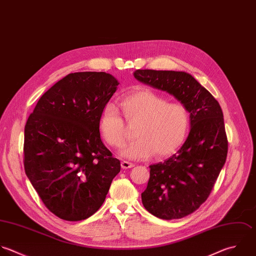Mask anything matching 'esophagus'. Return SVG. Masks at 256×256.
<instances>
[{
  "label": "esophagus",
  "instance_id": "esophagus-1",
  "mask_svg": "<svg viewBox=\"0 0 256 256\" xmlns=\"http://www.w3.org/2000/svg\"><path fill=\"white\" fill-rule=\"evenodd\" d=\"M132 166H134V164H132V162H126V160H124V162H122V168L124 170H126V168H132Z\"/></svg>",
  "mask_w": 256,
  "mask_h": 256
}]
</instances>
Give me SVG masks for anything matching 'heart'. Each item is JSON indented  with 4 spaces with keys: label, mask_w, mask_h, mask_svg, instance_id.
Segmentation results:
<instances>
[{
    "label": "heart",
    "mask_w": 256,
    "mask_h": 256,
    "mask_svg": "<svg viewBox=\"0 0 256 256\" xmlns=\"http://www.w3.org/2000/svg\"><path fill=\"white\" fill-rule=\"evenodd\" d=\"M122 114L128 124L138 122L134 142L120 154L130 160H146L154 152L158 156L174 154L184 142L188 130L186 106L168 100L148 88L122 96L120 100ZM98 128L102 138L112 148L126 142V124L116 108L106 104L100 112Z\"/></svg>",
    "instance_id": "obj_1"
}]
</instances>
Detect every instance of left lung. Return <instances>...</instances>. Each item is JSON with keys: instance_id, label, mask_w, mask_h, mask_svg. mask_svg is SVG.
<instances>
[{"instance_id": "8db88e82", "label": "left lung", "mask_w": 256, "mask_h": 256, "mask_svg": "<svg viewBox=\"0 0 256 256\" xmlns=\"http://www.w3.org/2000/svg\"><path fill=\"white\" fill-rule=\"evenodd\" d=\"M134 78L172 94L190 118V132L178 154L150 166V180L142 194L144 208L166 220L182 218L208 198L224 168L228 142L218 102L192 74L176 70H136Z\"/></svg>"}]
</instances>
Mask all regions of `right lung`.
Listing matches in <instances>:
<instances>
[{"mask_svg": "<svg viewBox=\"0 0 256 256\" xmlns=\"http://www.w3.org/2000/svg\"><path fill=\"white\" fill-rule=\"evenodd\" d=\"M118 82L104 72L68 74L38 100L24 126V172L46 208L78 222L104 204L120 162L100 140L98 120Z\"/></svg>", "mask_w": 256, "mask_h": 256, "instance_id": "right-lung-1", "label": "right lung"}]
</instances>
